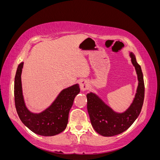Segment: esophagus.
Wrapping results in <instances>:
<instances>
[{"label":"esophagus","instance_id":"34e87169","mask_svg":"<svg viewBox=\"0 0 160 160\" xmlns=\"http://www.w3.org/2000/svg\"><path fill=\"white\" fill-rule=\"evenodd\" d=\"M89 86V83L86 80H82L80 82V88L81 90L82 91H85L86 89H88Z\"/></svg>","mask_w":160,"mask_h":160}]
</instances>
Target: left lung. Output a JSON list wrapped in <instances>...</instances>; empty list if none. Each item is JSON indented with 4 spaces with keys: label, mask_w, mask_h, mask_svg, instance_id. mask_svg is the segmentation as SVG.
<instances>
[{
    "label": "left lung",
    "mask_w": 160,
    "mask_h": 160,
    "mask_svg": "<svg viewBox=\"0 0 160 160\" xmlns=\"http://www.w3.org/2000/svg\"><path fill=\"white\" fill-rule=\"evenodd\" d=\"M130 57L138 75V86L133 102L126 111L123 113L115 112L96 94L91 92L87 94L88 111L92 126L105 137L114 136L126 131L141 112L145 93L143 77L133 53L130 52Z\"/></svg>",
    "instance_id": "1"
}]
</instances>
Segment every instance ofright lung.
Wrapping results in <instances>:
<instances>
[{"instance_id":"1","label":"right lung","mask_w":160,"mask_h":160,"mask_svg":"<svg viewBox=\"0 0 160 160\" xmlns=\"http://www.w3.org/2000/svg\"><path fill=\"white\" fill-rule=\"evenodd\" d=\"M23 62L18 66L14 78V103L19 118L24 125L36 134L53 136L61 133L67 128L69 113L75 96L80 92L78 84L64 89L53 103L42 112L35 113L26 107L24 101L21 73Z\"/></svg>"}]
</instances>
